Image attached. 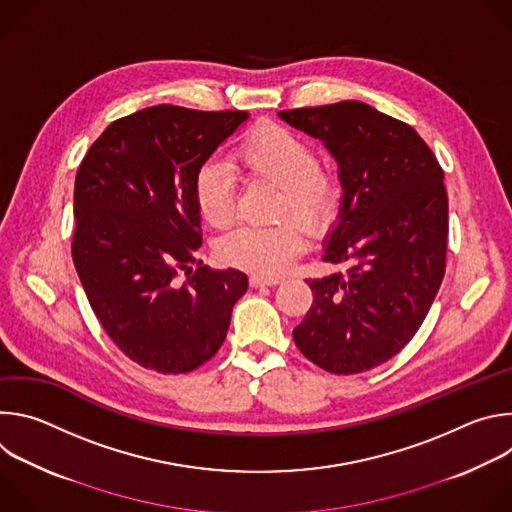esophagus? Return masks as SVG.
Returning a JSON list of instances; mask_svg holds the SVG:
<instances>
[{"label": "esophagus", "mask_w": 512, "mask_h": 512, "mask_svg": "<svg viewBox=\"0 0 512 512\" xmlns=\"http://www.w3.org/2000/svg\"><path fill=\"white\" fill-rule=\"evenodd\" d=\"M277 283H279V279H273V277H259V275L249 277L251 287H265V285H277Z\"/></svg>", "instance_id": "obj_1"}]
</instances>
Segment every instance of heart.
<instances>
[{
  "mask_svg": "<svg viewBox=\"0 0 512 512\" xmlns=\"http://www.w3.org/2000/svg\"><path fill=\"white\" fill-rule=\"evenodd\" d=\"M235 160L249 178L279 188L277 216H296L316 237L334 225L340 210V184L320 166L318 150L304 135L277 123H259L241 141ZM192 196L200 218L212 229L233 223L235 186L225 166L204 162L194 174ZM299 224L294 218H283L271 227H241L218 241L216 253L231 267L277 277L304 249Z\"/></svg>",
  "mask_w": 512,
  "mask_h": 512,
  "instance_id": "obj_1",
  "label": "heart"
}]
</instances>
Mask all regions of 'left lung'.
I'll list each match as a JSON object with an SVG mask.
<instances>
[{"label": "left lung", "mask_w": 512, "mask_h": 512, "mask_svg": "<svg viewBox=\"0 0 512 512\" xmlns=\"http://www.w3.org/2000/svg\"><path fill=\"white\" fill-rule=\"evenodd\" d=\"M324 141L344 188L324 261L346 271L306 279L314 302L294 340L334 375L371 371L423 324L446 273L444 170L419 133L367 103L279 111Z\"/></svg>", "instance_id": "obj_1"}]
</instances>
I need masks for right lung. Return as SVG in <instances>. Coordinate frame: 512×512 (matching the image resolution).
<instances>
[{"label":"right lung","mask_w":512,"mask_h":512,"mask_svg":"<svg viewBox=\"0 0 512 512\" xmlns=\"http://www.w3.org/2000/svg\"><path fill=\"white\" fill-rule=\"evenodd\" d=\"M247 111L156 105L113 121L75 180L72 261L113 344L139 367L190 373L225 342L247 291L237 269L212 271L192 184Z\"/></svg>","instance_id":"obj_1"}]
</instances>
